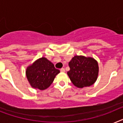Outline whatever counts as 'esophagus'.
<instances>
[{
    "label": "esophagus",
    "instance_id": "1",
    "mask_svg": "<svg viewBox=\"0 0 123 123\" xmlns=\"http://www.w3.org/2000/svg\"><path fill=\"white\" fill-rule=\"evenodd\" d=\"M60 71L62 72H65V70L64 68H62L60 69Z\"/></svg>",
    "mask_w": 123,
    "mask_h": 123
}]
</instances>
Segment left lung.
<instances>
[{
  "instance_id": "obj_1",
  "label": "left lung",
  "mask_w": 123,
  "mask_h": 123,
  "mask_svg": "<svg viewBox=\"0 0 123 123\" xmlns=\"http://www.w3.org/2000/svg\"><path fill=\"white\" fill-rule=\"evenodd\" d=\"M68 75L74 86L79 88L89 87L95 83L99 74L96 60L84 56H75L68 63Z\"/></svg>"
}]
</instances>
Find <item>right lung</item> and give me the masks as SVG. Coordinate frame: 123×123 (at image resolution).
<instances>
[{
	"label": "right lung",
	"mask_w": 123,
	"mask_h": 123,
	"mask_svg": "<svg viewBox=\"0 0 123 123\" xmlns=\"http://www.w3.org/2000/svg\"><path fill=\"white\" fill-rule=\"evenodd\" d=\"M60 70L55 68L53 63L42 57L36 60L27 68L26 77L31 86L39 90H45L52 84Z\"/></svg>",
	"instance_id": "right-lung-1"
}]
</instances>
